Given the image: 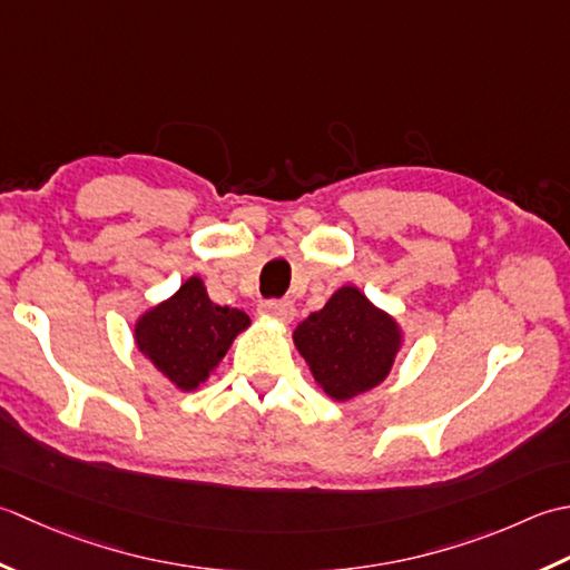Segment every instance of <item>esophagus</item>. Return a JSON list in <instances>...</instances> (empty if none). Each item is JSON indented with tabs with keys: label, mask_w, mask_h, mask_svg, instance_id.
Returning a JSON list of instances; mask_svg holds the SVG:
<instances>
[{
	"label": "esophagus",
	"mask_w": 570,
	"mask_h": 570,
	"mask_svg": "<svg viewBox=\"0 0 570 570\" xmlns=\"http://www.w3.org/2000/svg\"><path fill=\"white\" fill-rule=\"evenodd\" d=\"M261 312L283 320V322H289L295 317V305H293V299H265V302H261Z\"/></svg>",
	"instance_id": "esophagus-1"
}]
</instances>
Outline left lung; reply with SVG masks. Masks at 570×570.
<instances>
[{
    "label": "left lung",
    "mask_w": 570,
    "mask_h": 570,
    "mask_svg": "<svg viewBox=\"0 0 570 570\" xmlns=\"http://www.w3.org/2000/svg\"><path fill=\"white\" fill-rule=\"evenodd\" d=\"M295 346L327 396L350 401L389 376L401 332L356 287H342L297 324Z\"/></svg>",
    "instance_id": "1"
}]
</instances>
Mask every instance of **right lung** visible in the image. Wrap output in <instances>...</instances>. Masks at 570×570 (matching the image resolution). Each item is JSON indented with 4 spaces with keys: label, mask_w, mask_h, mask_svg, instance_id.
<instances>
[{
    "label": "right lung",
    "mask_w": 570,
    "mask_h": 570,
    "mask_svg": "<svg viewBox=\"0 0 570 570\" xmlns=\"http://www.w3.org/2000/svg\"><path fill=\"white\" fill-rule=\"evenodd\" d=\"M248 324L246 312L216 305L199 277H189L167 302L137 322L135 340L139 352L147 354L174 386L194 391Z\"/></svg>",
    "instance_id": "1"
}]
</instances>
